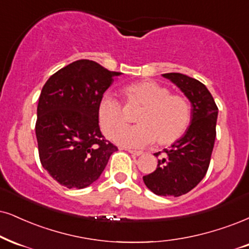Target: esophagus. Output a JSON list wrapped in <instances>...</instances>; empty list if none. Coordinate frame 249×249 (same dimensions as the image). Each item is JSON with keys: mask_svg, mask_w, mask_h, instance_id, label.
<instances>
[{"mask_svg": "<svg viewBox=\"0 0 249 249\" xmlns=\"http://www.w3.org/2000/svg\"><path fill=\"white\" fill-rule=\"evenodd\" d=\"M128 152L131 153L133 156H141L143 155L142 151H137V150H128Z\"/></svg>", "mask_w": 249, "mask_h": 249, "instance_id": "obj_1", "label": "esophagus"}]
</instances>
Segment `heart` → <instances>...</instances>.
I'll return each instance as SVG.
<instances>
[{
	"label": "heart",
	"instance_id": "b5f03b06",
	"mask_svg": "<svg viewBox=\"0 0 249 249\" xmlns=\"http://www.w3.org/2000/svg\"><path fill=\"white\" fill-rule=\"evenodd\" d=\"M127 108L137 112V127L122 132L129 125V119L121 104L105 97L98 106V120L103 133L110 140L129 146H143L156 140L166 146L179 141L188 130L193 118L192 105L182 94L171 93L170 89L155 81H140L122 91ZM123 134H121V133Z\"/></svg>",
	"mask_w": 249,
	"mask_h": 249
}]
</instances>
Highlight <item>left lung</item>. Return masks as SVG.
Masks as SVG:
<instances>
[{
	"mask_svg": "<svg viewBox=\"0 0 249 249\" xmlns=\"http://www.w3.org/2000/svg\"><path fill=\"white\" fill-rule=\"evenodd\" d=\"M188 98L193 118L188 130L170 149L155 153L157 168L143 177L145 186L160 196H181L201 182L209 168L216 139L218 107L204 84L179 72L164 73Z\"/></svg>",
	"mask_w": 249,
	"mask_h": 249,
	"instance_id": "8db88e82",
	"label": "left lung"
}]
</instances>
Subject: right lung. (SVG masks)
I'll list each match as a JSON object with an SVG mask.
<instances>
[{
  "instance_id": "right-lung-1",
  "label": "right lung",
  "mask_w": 249,
  "mask_h": 249,
  "mask_svg": "<svg viewBox=\"0 0 249 249\" xmlns=\"http://www.w3.org/2000/svg\"><path fill=\"white\" fill-rule=\"evenodd\" d=\"M119 75L94 61L78 60L52 75L42 88L36 122L40 162L67 188L90 186L118 151L101 134L98 106Z\"/></svg>"
}]
</instances>
